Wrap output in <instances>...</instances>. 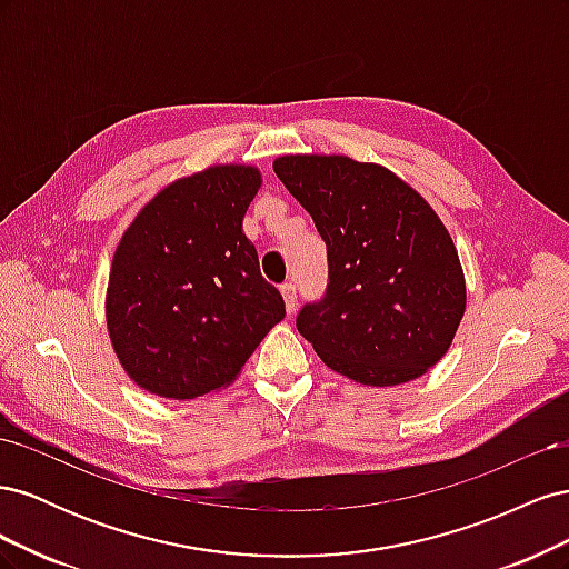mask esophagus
Instances as JSON below:
<instances>
[{
  "instance_id": "esophagus-1",
  "label": "esophagus",
  "mask_w": 569,
  "mask_h": 569,
  "mask_svg": "<svg viewBox=\"0 0 569 569\" xmlns=\"http://www.w3.org/2000/svg\"><path fill=\"white\" fill-rule=\"evenodd\" d=\"M280 291H282V299H284V306H287V311L291 313L297 308V284L295 282H284L282 287H280Z\"/></svg>"
}]
</instances>
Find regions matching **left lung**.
<instances>
[{
  "label": "left lung",
  "mask_w": 569,
  "mask_h": 569,
  "mask_svg": "<svg viewBox=\"0 0 569 569\" xmlns=\"http://www.w3.org/2000/svg\"><path fill=\"white\" fill-rule=\"evenodd\" d=\"M327 247L325 297L297 330L327 368L370 387L416 380L449 351L465 278L449 230L416 189L377 163L282 157L272 163Z\"/></svg>",
  "instance_id": "left-lung-1"
}]
</instances>
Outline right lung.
Returning a JSON list of instances; mask_svg holds the SVG:
<instances>
[{"mask_svg":"<svg viewBox=\"0 0 569 569\" xmlns=\"http://www.w3.org/2000/svg\"><path fill=\"white\" fill-rule=\"evenodd\" d=\"M258 187V168H206L161 189L120 239L107 325L134 385L176 401L228 387L284 318L242 230Z\"/></svg>","mask_w":569,"mask_h":569,"instance_id":"right-lung-1","label":"right lung"}]
</instances>
